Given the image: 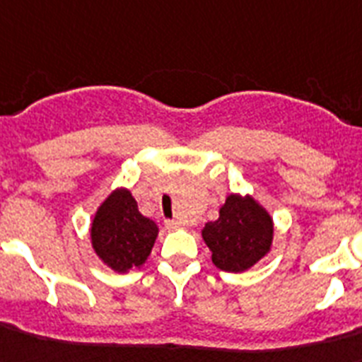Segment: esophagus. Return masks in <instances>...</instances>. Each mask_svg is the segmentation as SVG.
Listing matches in <instances>:
<instances>
[{
    "instance_id": "34e87169",
    "label": "esophagus",
    "mask_w": 362,
    "mask_h": 362,
    "mask_svg": "<svg viewBox=\"0 0 362 362\" xmlns=\"http://www.w3.org/2000/svg\"><path fill=\"white\" fill-rule=\"evenodd\" d=\"M164 226H166V229H177V228H181V223H179L177 220H166V222H164Z\"/></svg>"
}]
</instances>
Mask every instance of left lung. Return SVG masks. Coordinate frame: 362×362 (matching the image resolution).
<instances>
[{
	"label": "left lung",
	"mask_w": 362,
	"mask_h": 362,
	"mask_svg": "<svg viewBox=\"0 0 362 362\" xmlns=\"http://www.w3.org/2000/svg\"><path fill=\"white\" fill-rule=\"evenodd\" d=\"M202 237L213 252L214 267L238 274L270 252L274 220L252 196L229 194L218 220L205 223Z\"/></svg>",
	"instance_id": "left-lung-1"
}]
</instances>
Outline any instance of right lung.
Listing matches in <instances>:
<instances>
[{
  "instance_id": "add662e5",
  "label": "right lung",
  "mask_w": 362,
  "mask_h": 362,
  "mask_svg": "<svg viewBox=\"0 0 362 362\" xmlns=\"http://www.w3.org/2000/svg\"><path fill=\"white\" fill-rule=\"evenodd\" d=\"M157 235V223L140 214L139 205L127 188H116L107 196L95 211L90 228L95 255L118 274L142 267Z\"/></svg>"
}]
</instances>
